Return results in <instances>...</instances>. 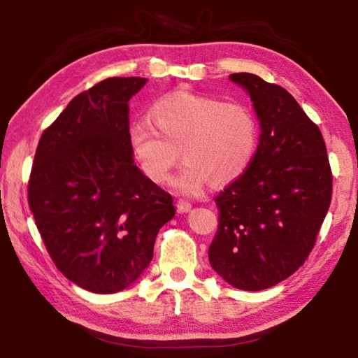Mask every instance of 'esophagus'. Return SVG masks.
Instances as JSON below:
<instances>
[{
  "label": "esophagus",
  "mask_w": 358,
  "mask_h": 358,
  "mask_svg": "<svg viewBox=\"0 0 358 358\" xmlns=\"http://www.w3.org/2000/svg\"><path fill=\"white\" fill-rule=\"evenodd\" d=\"M192 205L187 202V201H183V199H180V201L177 202V210L180 211V213H187V211L191 210Z\"/></svg>",
  "instance_id": "esophagus-1"
}]
</instances>
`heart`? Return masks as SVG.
Wrapping results in <instances>:
<instances>
[{
  "label": "heart",
  "mask_w": 358,
  "mask_h": 358,
  "mask_svg": "<svg viewBox=\"0 0 358 358\" xmlns=\"http://www.w3.org/2000/svg\"><path fill=\"white\" fill-rule=\"evenodd\" d=\"M148 121L128 129V143L138 169L162 183L181 156L186 161L171 180L175 191L201 192L210 181L224 186L238 180L256 156L259 123L243 102L173 92L150 107Z\"/></svg>",
  "instance_id": "b5f03b06"
}]
</instances>
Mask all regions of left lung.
<instances>
[{"label":"left lung","mask_w":358,"mask_h":358,"mask_svg":"<svg viewBox=\"0 0 358 358\" xmlns=\"http://www.w3.org/2000/svg\"><path fill=\"white\" fill-rule=\"evenodd\" d=\"M229 78L250 94L260 136L250 169L215 197L220 227L208 259L230 286L262 290L310 256L330 207L331 171L322 134L292 94L250 72Z\"/></svg>","instance_id":"8db88e82"}]
</instances>
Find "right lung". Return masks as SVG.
I'll list each match as a JSON object with an SVG mask.
<instances>
[{
    "label": "right lung",
    "mask_w": 358,
    "mask_h": 358,
    "mask_svg": "<svg viewBox=\"0 0 358 358\" xmlns=\"http://www.w3.org/2000/svg\"><path fill=\"white\" fill-rule=\"evenodd\" d=\"M143 77H110L77 94L42 132L28 203L57 268L94 294L137 281L173 199L134 164L129 99Z\"/></svg>",
    "instance_id": "add662e5"
}]
</instances>
